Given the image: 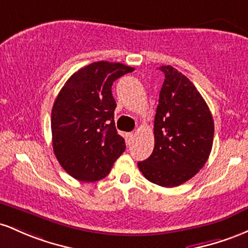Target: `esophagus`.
<instances>
[{
	"mask_svg": "<svg viewBox=\"0 0 248 248\" xmlns=\"http://www.w3.org/2000/svg\"><path fill=\"white\" fill-rule=\"evenodd\" d=\"M126 138H127V141H129V144L132 143L133 139H135V133H132V132L126 133Z\"/></svg>",
	"mask_w": 248,
	"mask_h": 248,
	"instance_id": "obj_1",
	"label": "esophagus"
}]
</instances>
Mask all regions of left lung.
I'll return each instance as SVG.
<instances>
[{
	"label": "left lung",
	"instance_id": "obj_1",
	"mask_svg": "<svg viewBox=\"0 0 248 248\" xmlns=\"http://www.w3.org/2000/svg\"><path fill=\"white\" fill-rule=\"evenodd\" d=\"M163 87L155 117V147L138 168L147 180L174 187L196 176L213 144L214 124L206 102L185 75L171 65L159 66Z\"/></svg>",
	"mask_w": 248,
	"mask_h": 248
}]
</instances>
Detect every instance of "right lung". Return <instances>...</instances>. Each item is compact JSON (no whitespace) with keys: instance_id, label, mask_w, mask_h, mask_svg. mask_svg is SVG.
<instances>
[{"instance_id":"add662e5","label":"right lung","mask_w":248,"mask_h":248,"mask_svg":"<svg viewBox=\"0 0 248 248\" xmlns=\"http://www.w3.org/2000/svg\"><path fill=\"white\" fill-rule=\"evenodd\" d=\"M133 70L122 63H91L75 72L55 99L52 149L61 166L75 179H103L124 152L125 140L115 126L117 104L111 87Z\"/></svg>"}]
</instances>
